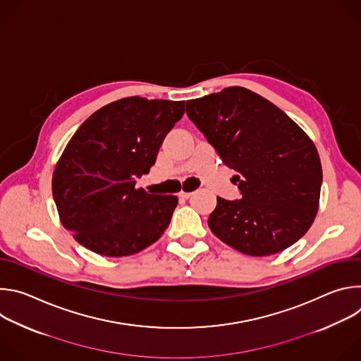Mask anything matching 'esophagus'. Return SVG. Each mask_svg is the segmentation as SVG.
<instances>
[{
    "mask_svg": "<svg viewBox=\"0 0 361 361\" xmlns=\"http://www.w3.org/2000/svg\"><path fill=\"white\" fill-rule=\"evenodd\" d=\"M192 195V192H187V191H180L178 192V197H181V198H190Z\"/></svg>",
    "mask_w": 361,
    "mask_h": 361,
    "instance_id": "obj_1",
    "label": "esophagus"
}]
</instances>
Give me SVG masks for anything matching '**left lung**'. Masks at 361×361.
I'll list each match as a JSON object with an SVG mask.
<instances>
[{
  "label": "left lung",
  "mask_w": 361,
  "mask_h": 361,
  "mask_svg": "<svg viewBox=\"0 0 361 361\" xmlns=\"http://www.w3.org/2000/svg\"><path fill=\"white\" fill-rule=\"evenodd\" d=\"M188 118L235 171L241 200L217 197L209 227L254 257L280 252L312 227L323 180L317 148L284 111L244 87L188 99Z\"/></svg>",
  "instance_id": "8db88e82"
}]
</instances>
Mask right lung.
I'll return each instance as SVG.
<instances>
[{
    "mask_svg": "<svg viewBox=\"0 0 361 361\" xmlns=\"http://www.w3.org/2000/svg\"><path fill=\"white\" fill-rule=\"evenodd\" d=\"M184 101L127 97L91 114L64 148L53 174L63 226L106 257L135 254L169 227L178 198L135 188L156 163Z\"/></svg>",
    "mask_w": 361,
    "mask_h": 361,
    "instance_id": "add662e5",
    "label": "right lung"
}]
</instances>
